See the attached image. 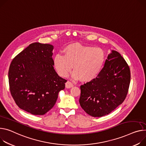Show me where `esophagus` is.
Segmentation results:
<instances>
[{
  "label": "esophagus",
  "instance_id": "1",
  "mask_svg": "<svg viewBox=\"0 0 146 146\" xmlns=\"http://www.w3.org/2000/svg\"><path fill=\"white\" fill-rule=\"evenodd\" d=\"M73 86H74L73 84H72L71 82H70V81H67V82L65 83V87H66V88H72Z\"/></svg>",
  "mask_w": 146,
  "mask_h": 146
}]
</instances>
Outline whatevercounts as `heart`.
<instances>
[{"label": "heart", "mask_w": 146, "mask_h": 146, "mask_svg": "<svg viewBox=\"0 0 146 146\" xmlns=\"http://www.w3.org/2000/svg\"><path fill=\"white\" fill-rule=\"evenodd\" d=\"M105 51L100 48L79 43L68 45L64 49V55L57 54L54 58L58 74L66 77L72 69V77L89 82L95 78L101 71L105 61Z\"/></svg>", "instance_id": "b5f03b06"}]
</instances>
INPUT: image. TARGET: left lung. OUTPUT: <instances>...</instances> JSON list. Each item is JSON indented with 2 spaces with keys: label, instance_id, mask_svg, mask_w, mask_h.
<instances>
[{
  "label": "left lung",
  "instance_id": "left-lung-1",
  "mask_svg": "<svg viewBox=\"0 0 146 146\" xmlns=\"http://www.w3.org/2000/svg\"><path fill=\"white\" fill-rule=\"evenodd\" d=\"M130 82V70L125 60L112 50L98 76L81 85L80 104L93 117L108 115L124 101Z\"/></svg>",
  "mask_w": 146,
  "mask_h": 146
}]
</instances>
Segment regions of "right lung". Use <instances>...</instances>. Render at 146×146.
Here are the masks:
<instances>
[{
	"instance_id": "add662e5",
	"label": "right lung",
	"mask_w": 146,
	"mask_h": 146,
	"mask_svg": "<svg viewBox=\"0 0 146 146\" xmlns=\"http://www.w3.org/2000/svg\"><path fill=\"white\" fill-rule=\"evenodd\" d=\"M51 44L34 42L13 58L8 77L10 91L16 105L34 115L51 109L66 80L54 68Z\"/></svg>"
}]
</instances>
